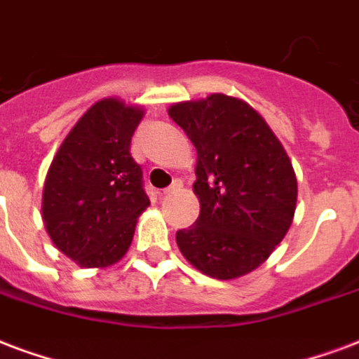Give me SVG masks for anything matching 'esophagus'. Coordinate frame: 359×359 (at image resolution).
Segmentation results:
<instances>
[{
	"label": "esophagus",
	"instance_id": "1",
	"mask_svg": "<svg viewBox=\"0 0 359 359\" xmlns=\"http://www.w3.org/2000/svg\"><path fill=\"white\" fill-rule=\"evenodd\" d=\"M180 188H182V180H172V184L171 187H167L165 190H163V192H161V196H169V194H172V192H177V190H180Z\"/></svg>",
	"mask_w": 359,
	"mask_h": 359
}]
</instances>
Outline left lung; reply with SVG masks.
Returning a JSON list of instances; mask_svg holds the SVG:
<instances>
[{"label": "left lung", "mask_w": 359, "mask_h": 359, "mask_svg": "<svg viewBox=\"0 0 359 359\" xmlns=\"http://www.w3.org/2000/svg\"><path fill=\"white\" fill-rule=\"evenodd\" d=\"M169 116L198 152L200 217L177 232L180 253L217 280L249 274L293 222L297 179L287 154L251 106L222 93L177 102Z\"/></svg>", "instance_id": "8db88e82"}]
</instances>
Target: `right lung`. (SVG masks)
<instances>
[{"instance_id":"add662e5","label":"right lung","mask_w":359,"mask_h":359,"mask_svg":"<svg viewBox=\"0 0 359 359\" xmlns=\"http://www.w3.org/2000/svg\"><path fill=\"white\" fill-rule=\"evenodd\" d=\"M144 110L102 98L74 126L47 172L43 222L58 251L83 268H106L127 253L150 205L131 137Z\"/></svg>"}]
</instances>
